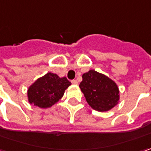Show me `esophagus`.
<instances>
[{
	"mask_svg": "<svg viewBox=\"0 0 151 151\" xmlns=\"http://www.w3.org/2000/svg\"><path fill=\"white\" fill-rule=\"evenodd\" d=\"M72 83H73V84H74V85H78V83L77 80H72Z\"/></svg>",
	"mask_w": 151,
	"mask_h": 151,
	"instance_id": "esophagus-1",
	"label": "esophagus"
}]
</instances>
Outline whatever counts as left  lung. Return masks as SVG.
I'll use <instances>...</instances> for the list:
<instances>
[{"mask_svg": "<svg viewBox=\"0 0 151 151\" xmlns=\"http://www.w3.org/2000/svg\"><path fill=\"white\" fill-rule=\"evenodd\" d=\"M79 88L90 107L97 111H108L120 99L119 88L109 77L95 70L83 73Z\"/></svg>", "mask_w": 151, "mask_h": 151, "instance_id": "1", "label": "left lung"}]
</instances>
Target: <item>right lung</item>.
<instances>
[{
	"label": "right lung",
	"mask_w": 151,
	"mask_h": 151,
	"mask_svg": "<svg viewBox=\"0 0 151 151\" xmlns=\"http://www.w3.org/2000/svg\"><path fill=\"white\" fill-rule=\"evenodd\" d=\"M70 85L71 82L66 77L60 78L56 73H47L29 87L28 101L29 104L40 108H49L62 99L65 90Z\"/></svg>",
	"instance_id": "right-lung-1"
}]
</instances>
